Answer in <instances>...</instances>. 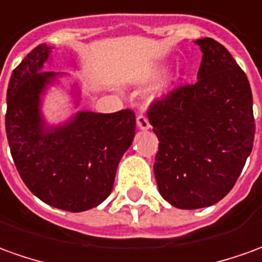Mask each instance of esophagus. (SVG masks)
Returning <instances> with one entry per match:
<instances>
[{
  "mask_svg": "<svg viewBox=\"0 0 262 262\" xmlns=\"http://www.w3.org/2000/svg\"><path fill=\"white\" fill-rule=\"evenodd\" d=\"M137 127L142 129V131H147V129L151 128V125H149V121L144 115H138L137 117Z\"/></svg>",
  "mask_w": 262,
  "mask_h": 262,
  "instance_id": "1",
  "label": "esophagus"
}]
</instances>
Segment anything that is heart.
<instances>
[{"label": "heart", "mask_w": 262, "mask_h": 262, "mask_svg": "<svg viewBox=\"0 0 262 262\" xmlns=\"http://www.w3.org/2000/svg\"><path fill=\"white\" fill-rule=\"evenodd\" d=\"M162 74V68H155V70H152V71H149L147 75H145V79L147 81H154V79L160 78V75ZM181 78H183V74H181V71H176V73H171L165 78V81L162 82V85L160 86V94L161 95H165V94L171 93L174 88H176V85H178L180 84V81H181Z\"/></svg>", "instance_id": "heart-1"}]
</instances>
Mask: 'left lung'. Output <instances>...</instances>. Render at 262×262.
<instances>
[{
	"instance_id": "1",
	"label": "left lung",
	"mask_w": 262,
	"mask_h": 262,
	"mask_svg": "<svg viewBox=\"0 0 262 262\" xmlns=\"http://www.w3.org/2000/svg\"><path fill=\"white\" fill-rule=\"evenodd\" d=\"M203 61L195 84L155 101L149 124L158 138L154 174L165 201L181 210L210 207L230 192L255 134L248 78L228 50L196 39Z\"/></svg>"
}]
</instances>
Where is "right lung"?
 <instances>
[{"mask_svg": "<svg viewBox=\"0 0 262 262\" xmlns=\"http://www.w3.org/2000/svg\"><path fill=\"white\" fill-rule=\"evenodd\" d=\"M52 47L41 44L12 71L7 91L5 129L11 155L24 184L45 204L81 212L111 194L124 152L135 135L129 110L101 114L77 111L66 121L50 124L42 113L52 86L64 88L73 107L81 102V85L70 74L44 71ZM73 67L78 70L77 64Z\"/></svg>", "mask_w": 262, "mask_h": 262, "instance_id": "1", "label": "right lung"}]
</instances>
